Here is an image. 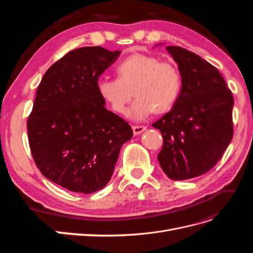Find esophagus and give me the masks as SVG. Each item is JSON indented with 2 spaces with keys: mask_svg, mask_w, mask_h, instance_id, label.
I'll return each mask as SVG.
<instances>
[{
  "mask_svg": "<svg viewBox=\"0 0 253 253\" xmlns=\"http://www.w3.org/2000/svg\"><path fill=\"white\" fill-rule=\"evenodd\" d=\"M132 128H133L134 135H139L143 131H145V129H147V126H133Z\"/></svg>",
  "mask_w": 253,
  "mask_h": 253,
  "instance_id": "obj_1",
  "label": "esophagus"
}]
</instances>
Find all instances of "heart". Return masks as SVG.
<instances>
[{
  "mask_svg": "<svg viewBox=\"0 0 253 253\" xmlns=\"http://www.w3.org/2000/svg\"><path fill=\"white\" fill-rule=\"evenodd\" d=\"M117 78L97 81L98 94L111 109L124 114L133 94L137 97L128 110V117L140 121L153 112L171 110L181 93L182 76L172 62H160L154 56L136 55L122 60L116 67Z\"/></svg>",
  "mask_w": 253,
  "mask_h": 253,
  "instance_id": "b5f03b06",
  "label": "heart"
}]
</instances>
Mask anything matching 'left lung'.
<instances>
[{
  "instance_id": "8db88e82",
  "label": "left lung",
  "mask_w": 253,
  "mask_h": 253,
  "mask_svg": "<svg viewBox=\"0 0 253 253\" xmlns=\"http://www.w3.org/2000/svg\"><path fill=\"white\" fill-rule=\"evenodd\" d=\"M182 76L172 110L152 125L164 145L157 156L173 180L197 177L217 164L233 137V96L223 76L196 53L167 46Z\"/></svg>"
}]
</instances>
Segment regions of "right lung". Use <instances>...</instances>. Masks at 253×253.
<instances>
[{
    "instance_id": "right-lung-1",
    "label": "right lung",
    "mask_w": 253,
    "mask_h": 253,
    "mask_svg": "<svg viewBox=\"0 0 253 253\" xmlns=\"http://www.w3.org/2000/svg\"><path fill=\"white\" fill-rule=\"evenodd\" d=\"M100 46L74 49L53 63L37 89L27 120L38 169L57 185L89 194L112 177L132 127L105 109L97 81L120 55Z\"/></svg>"
}]
</instances>
